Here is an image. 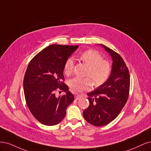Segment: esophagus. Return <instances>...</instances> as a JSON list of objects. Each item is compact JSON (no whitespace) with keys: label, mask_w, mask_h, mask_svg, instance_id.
<instances>
[{"label":"esophagus","mask_w":151,"mask_h":151,"mask_svg":"<svg viewBox=\"0 0 151 151\" xmlns=\"http://www.w3.org/2000/svg\"><path fill=\"white\" fill-rule=\"evenodd\" d=\"M81 95H78V94L75 95V99L76 100H79L81 98Z\"/></svg>","instance_id":"esophagus-1"}]
</instances>
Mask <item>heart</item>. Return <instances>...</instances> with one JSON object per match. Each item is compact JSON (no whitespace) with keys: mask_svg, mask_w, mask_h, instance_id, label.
<instances>
[{"mask_svg":"<svg viewBox=\"0 0 151 151\" xmlns=\"http://www.w3.org/2000/svg\"><path fill=\"white\" fill-rule=\"evenodd\" d=\"M79 58L88 67L86 76L92 79L96 86L102 85L108 79L111 72L110 63L106 60H103L101 55L96 50H89L83 52L81 53ZM74 64V59L72 57L68 58L65 60L63 72L66 75L71 74ZM88 77L79 78L76 77L68 81V86L72 92H82L92 87L93 82Z\"/></svg>","mask_w":151,"mask_h":151,"instance_id":"b5f03b06","label":"heart"}]
</instances>
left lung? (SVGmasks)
Wrapping results in <instances>:
<instances>
[{
	"mask_svg": "<svg viewBox=\"0 0 151 151\" xmlns=\"http://www.w3.org/2000/svg\"><path fill=\"white\" fill-rule=\"evenodd\" d=\"M101 45L112 57L111 72L103 84L88 94L89 106L83 112L85 120L97 127L108 124L119 115L129 98L130 83L129 70L122 57Z\"/></svg>",
	"mask_w": 151,
	"mask_h": 151,
	"instance_id": "8db88e82",
	"label": "left lung"
}]
</instances>
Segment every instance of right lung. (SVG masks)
<instances>
[{
  "label": "right lung",
  "mask_w": 151,
  "mask_h": 151,
  "mask_svg": "<svg viewBox=\"0 0 151 151\" xmlns=\"http://www.w3.org/2000/svg\"><path fill=\"white\" fill-rule=\"evenodd\" d=\"M76 46L51 45L31 59L23 81L26 103L32 115L45 125L60 123L74 97L64 83L63 65L78 48ZM57 91L66 94L57 97Z\"/></svg>",
  "instance_id": "right-lung-1"
}]
</instances>
